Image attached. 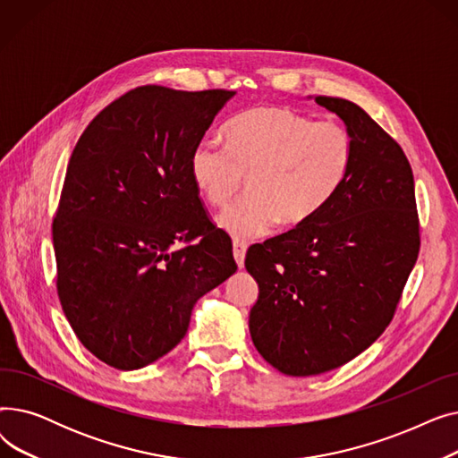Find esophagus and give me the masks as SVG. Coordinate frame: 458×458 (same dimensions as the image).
Instances as JSON below:
<instances>
[{
    "instance_id": "1",
    "label": "esophagus",
    "mask_w": 458,
    "mask_h": 458,
    "mask_svg": "<svg viewBox=\"0 0 458 458\" xmlns=\"http://www.w3.org/2000/svg\"><path fill=\"white\" fill-rule=\"evenodd\" d=\"M247 247H249L247 242H242V239H233V258H235L239 267H243V263H245Z\"/></svg>"
}]
</instances>
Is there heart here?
Wrapping results in <instances>:
<instances>
[{"label":"heart","mask_w":458,"mask_h":458,"mask_svg":"<svg viewBox=\"0 0 458 458\" xmlns=\"http://www.w3.org/2000/svg\"><path fill=\"white\" fill-rule=\"evenodd\" d=\"M226 144L200 140L191 152V176L208 204L223 208L243 189L250 192L219 215L235 237H256L278 221L310 223L334 200L352 165L351 131L334 120H314L285 107H252L225 128Z\"/></svg>","instance_id":"obj_1"}]
</instances>
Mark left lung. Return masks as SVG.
<instances>
[{"mask_svg":"<svg viewBox=\"0 0 458 458\" xmlns=\"http://www.w3.org/2000/svg\"><path fill=\"white\" fill-rule=\"evenodd\" d=\"M316 102L352 135L351 173L316 219L245 258L259 287L252 342L292 377L340 368L386 330L421 245L412 166L397 140L349 100Z\"/></svg>","mask_w":458,"mask_h":458,"instance_id":"left-lung-1","label":"left lung"}]
</instances>
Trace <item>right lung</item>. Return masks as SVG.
<instances>
[{
    "mask_svg": "<svg viewBox=\"0 0 458 458\" xmlns=\"http://www.w3.org/2000/svg\"><path fill=\"white\" fill-rule=\"evenodd\" d=\"M233 94L135 87L90 120L70 156L52 225L57 295L78 340L114 369L173 351L195 302L237 271L189 168Z\"/></svg>",
    "mask_w": 458,
    "mask_h": 458,
    "instance_id": "right-lung-1",
    "label": "right lung"
}]
</instances>
